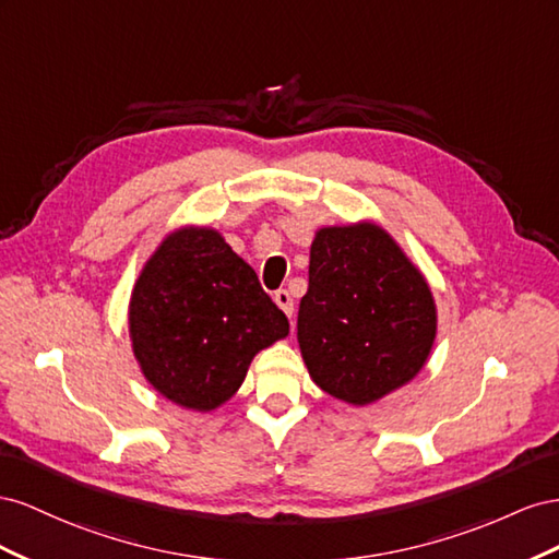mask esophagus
I'll use <instances>...</instances> for the list:
<instances>
[{
    "label": "esophagus",
    "instance_id": "esophagus-1",
    "mask_svg": "<svg viewBox=\"0 0 559 559\" xmlns=\"http://www.w3.org/2000/svg\"><path fill=\"white\" fill-rule=\"evenodd\" d=\"M274 301H276V305H278L281 309H283V313H285V316L293 318V313H295V301H293V297H290V293H288V290H276Z\"/></svg>",
    "mask_w": 559,
    "mask_h": 559
}]
</instances>
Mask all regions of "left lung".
Listing matches in <instances>:
<instances>
[{"label": "left lung", "mask_w": 559, "mask_h": 559, "mask_svg": "<svg viewBox=\"0 0 559 559\" xmlns=\"http://www.w3.org/2000/svg\"><path fill=\"white\" fill-rule=\"evenodd\" d=\"M297 340L325 393L368 405L407 384L436 340L428 283L370 222L316 234Z\"/></svg>", "instance_id": "1"}]
</instances>
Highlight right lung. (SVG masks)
<instances>
[{"label":"right lung","instance_id":"add662e5","mask_svg":"<svg viewBox=\"0 0 559 559\" xmlns=\"http://www.w3.org/2000/svg\"><path fill=\"white\" fill-rule=\"evenodd\" d=\"M133 354L150 384L189 409H215L258 350L290 332L254 271L213 229L158 246L131 297Z\"/></svg>","mask_w":559,"mask_h":559}]
</instances>
